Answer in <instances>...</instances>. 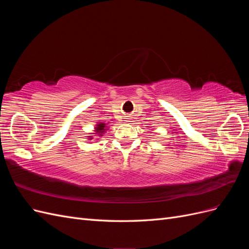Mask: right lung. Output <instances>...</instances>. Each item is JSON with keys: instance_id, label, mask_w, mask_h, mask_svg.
<instances>
[{"instance_id": "obj_1", "label": "right lung", "mask_w": 249, "mask_h": 249, "mask_svg": "<svg viewBox=\"0 0 249 249\" xmlns=\"http://www.w3.org/2000/svg\"><path fill=\"white\" fill-rule=\"evenodd\" d=\"M106 124H96V127H95V134H100V136H102L103 135V133H105V131H106ZM90 137V139H92V137L91 136H89Z\"/></svg>"}]
</instances>
